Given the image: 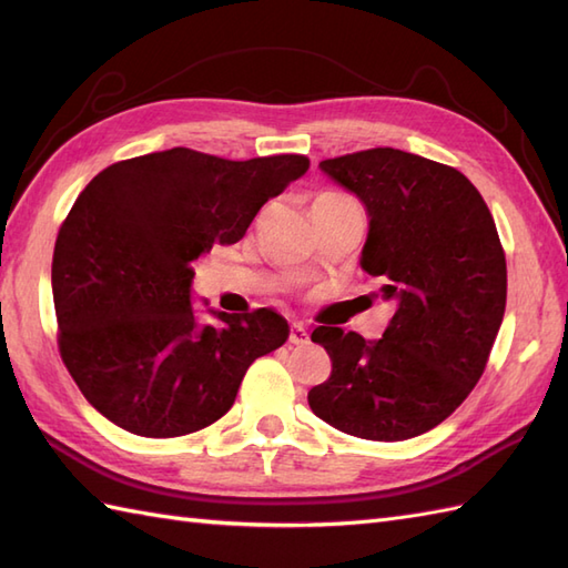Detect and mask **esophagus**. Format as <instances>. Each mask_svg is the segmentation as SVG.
I'll return each mask as SVG.
<instances>
[{"mask_svg":"<svg viewBox=\"0 0 568 568\" xmlns=\"http://www.w3.org/2000/svg\"><path fill=\"white\" fill-rule=\"evenodd\" d=\"M307 342H310V334H307V329L303 327V324H293V327H291V344L303 346Z\"/></svg>","mask_w":568,"mask_h":568,"instance_id":"1","label":"esophagus"}]
</instances>
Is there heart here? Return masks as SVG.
<instances>
[{
    "instance_id": "heart-1",
    "label": "heart",
    "mask_w": 568,
    "mask_h": 568,
    "mask_svg": "<svg viewBox=\"0 0 568 568\" xmlns=\"http://www.w3.org/2000/svg\"><path fill=\"white\" fill-rule=\"evenodd\" d=\"M352 197L342 195V192H322V195H317L315 204H339V202H348Z\"/></svg>"
}]
</instances>
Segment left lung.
Listing matches in <instances>:
<instances>
[{
    "label": "left lung",
    "mask_w": 568,
    "mask_h": 568,
    "mask_svg": "<svg viewBox=\"0 0 568 568\" xmlns=\"http://www.w3.org/2000/svg\"><path fill=\"white\" fill-rule=\"evenodd\" d=\"M320 168L371 216L361 268L381 277L395 315L383 339L317 327L332 376L307 393L327 425L403 442L449 417L484 376L508 297L496 222L456 168L397 149H368Z\"/></svg>",
    "instance_id": "left-lung-1"
}]
</instances>
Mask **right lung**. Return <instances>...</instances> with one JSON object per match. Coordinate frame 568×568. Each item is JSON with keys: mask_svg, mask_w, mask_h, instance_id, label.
Segmentation results:
<instances>
[{"mask_svg": "<svg viewBox=\"0 0 568 568\" xmlns=\"http://www.w3.org/2000/svg\"><path fill=\"white\" fill-rule=\"evenodd\" d=\"M307 168L297 153L226 161L171 149L90 180L60 224L51 285L60 358L98 413L153 439L229 413L248 366L291 329L268 307L197 322L192 263L236 244Z\"/></svg>", "mask_w": 568, "mask_h": 568, "instance_id": "right-lung-1", "label": "right lung"}]
</instances>
